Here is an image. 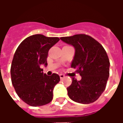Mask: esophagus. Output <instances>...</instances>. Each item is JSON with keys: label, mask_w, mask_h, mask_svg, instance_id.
Returning a JSON list of instances; mask_svg holds the SVG:
<instances>
[{"label": "esophagus", "mask_w": 123, "mask_h": 123, "mask_svg": "<svg viewBox=\"0 0 123 123\" xmlns=\"http://www.w3.org/2000/svg\"><path fill=\"white\" fill-rule=\"evenodd\" d=\"M59 76H60V78H61V80H62V79H63V78L65 77V76H64V75H63V74H60Z\"/></svg>", "instance_id": "1"}]
</instances>
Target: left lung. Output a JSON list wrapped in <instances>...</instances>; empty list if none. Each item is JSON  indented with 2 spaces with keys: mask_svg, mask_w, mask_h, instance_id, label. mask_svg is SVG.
Masks as SVG:
<instances>
[{
  "mask_svg": "<svg viewBox=\"0 0 123 123\" xmlns=\"http://www.w3.org/2000/svg\"><path fill=\"white\" fill-rule=\"evenodd\" d=\"M60 39L74 47L71 67L76 68L82 77L80 81L72 78L71 85L67 88L68 95L77 103L94 102L105 90L109 76L110 62L105 50L98 41L85 34Z\"/></svg>",
  "mask_w": 123,
  "mask_h": 123,
  "instance_id": "obj_1",
  "label": "left lung"
}]
</instances>
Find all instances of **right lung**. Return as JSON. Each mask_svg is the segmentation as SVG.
Masks as SVG:
<instances>
[{
	"instance_id": "right-lung-1",
	"label": "right lung",
	"mask_w": 123,
	"mask_h": 123,
	"mask_svg": "<svg viewBox=\"0 0 123 123\" xmlns=\"http://www.w3.org/2000/svg\"><path fill=\"white\" fill-rule=\"evenodd\" d=\"M59 40L41 34L31 35L15 52L10 68L12 85L20 99L30 105H44L53 99V89L60 77L55 73L43 74L40 65L47 67L49 50Z\"/></svg>"
}]
</instances>
